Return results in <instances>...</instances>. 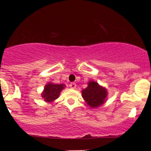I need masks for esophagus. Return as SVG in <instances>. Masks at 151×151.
Returning a JSON list of instances; mask_svg holds the SVG:
<instances>
[{"mask_svg":"<svg viewBox=\"0 0 151 151\" xmlns=\"http://www.w3.org/2000/svg\"><path fill=\"white\" fill-rule=\"evenodd\" d=\"M69 86L71 88H73V89H74V88H76V83H73V82H72V83H71V84H69Z\"/></svg>","mask_w":151,"mask_h":151,"instance_id":"esophagus-1","label":"esophagus"}]
</instances>
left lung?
I'll return each mask as SVG.
<instances>
[{
	"mask_svg": "<svg viewBox=\"0 0 151 151\" xmlns=\"http://www.w3.org/2000/svg\"><path fill=\"white\" fill-rule=\"evenodd\" d=\"M82 96L91 108H98L106 102L107 91L94 81L88 82V86L82 91Z\"/></svg>",
	"mask_w": 151,
	"mask_h": 151,
	"instance_id": "8db88e82",
	"label": "left lung"
}]
</instances>
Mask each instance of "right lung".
<instances>
[{"label": "right lung", "mask_w": 151, "mask_h": 151, "mask_svg": "<svg viewBox=\"0 0 151 151\" xmlns=\"http://www.w3.org/2000/svg\"><path fill=\"white\" fill-rule=\"evenodd\" d=\"M65 85L63 84H58L48 83L46 84L42 93V98L47 102H52L58 98L61 91L65 88Z\"/></svg>", "instance_id": "1"}]
</instances>
